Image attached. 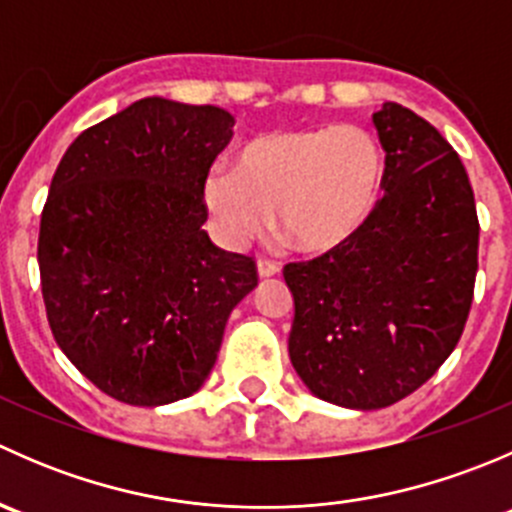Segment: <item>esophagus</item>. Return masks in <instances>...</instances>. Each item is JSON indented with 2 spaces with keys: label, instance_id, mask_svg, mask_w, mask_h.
Wrapping results in <instances>:
<instances>
[{
  "label": "esophagus",
  "instance_id": "obj_1",
  "mask_svg": "<svg viewBox=\"0 0 512 512\" xmlns=\"http://www.w3.org/2000/svg\"><path fill=\"white\" fill-rule=\"evenodd\" d=\"M277 272H280V267H277L275 262H270V260H257V275H260L262 280H265V277H275Z\"/></svg>",
  "mask_w": 512,
  "mask_h": 512
}]
</instances>
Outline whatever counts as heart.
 Listing matches in <instances>:
<instances>
[{
  "mask_svg": "<svg viewBox=\"0 0 512 512\" xmlns=\"http://www.w3.org/2000/svg\"><path fill=\"white\" fill-rule=\"evenodd\" d=\"M386 158L364 126L297 128L257 136L235 168L215 165L203 180V205L215 237L240 250L270 223L304 252H327L369 223L384 190Z\"/></svg>",
  "mask_w": 512,
  "mask_h": 512,
  "instance_id": "1",
  "label": "heart"
}]
</instances>
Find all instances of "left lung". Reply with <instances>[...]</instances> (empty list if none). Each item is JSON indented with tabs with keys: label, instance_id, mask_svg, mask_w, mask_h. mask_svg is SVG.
Segmentation results:
<instances>
[{
	"label": "left lung",
	"instance_id": "obj_1",
	"mask_svg": "<svg viewBox=\"0 0 512 512\" xmlns=\"http://www.w3.org/2000/svg\"><path fill=\"white\" fill-rule=\"evenodd\" d=\"M384 198L344 245L285 267L294 299L289 359L317 399L356 411L426 384L466 327L478 215L458 153L399 103L374 113Z\"/></svg>",
	"mask_w": 512,
	"mask_h": 512
}]
</instances>
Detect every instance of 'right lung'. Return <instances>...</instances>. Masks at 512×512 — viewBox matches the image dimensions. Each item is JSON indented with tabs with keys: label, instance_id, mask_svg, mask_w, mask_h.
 <instances>
[{
	"label": "right lung",
	"instance_id": "obj_1",
	"mask_svg": "<svg viewBox=\"0 0 512 512\" xmlns=\"http://www.w3.org/2000/svg\"><path fill=\"white\" fill-rule=\"evenodd\" d=\"M232 126L225 108L141 98L81 133L51 180L36 252L49 327L123 404L193 396L257 287L255 262L203 230V180Z\"/></svg>",
	"mask_w": 512,
	"mask_h": 512
}]
</instances>
